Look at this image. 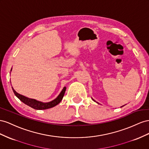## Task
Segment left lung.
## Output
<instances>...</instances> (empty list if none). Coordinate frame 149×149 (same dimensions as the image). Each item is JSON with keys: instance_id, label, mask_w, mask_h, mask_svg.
Segmentation results:
<instances>
[{"instance_id": "1", "label": "left lung", "mask_w": 149, "mask_h": 149, "mask_svg": "<svg viewBox=\"0 0 149 149\" xmlns=\"http://www.w3.org/2000/svg\"><path fill=\"white\" fill-rule=\"evenodd\" d=\"M93 101H95V100H93ZM124 105H123V106H124ZM123 106H122V107H123Z\"/></svg>"}]
</instances>
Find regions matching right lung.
<instances>
[{"label": "right lung", "mask_w": 149, "mask_h": 149, "mask_svg": "<svg viewBox=\"0 0 149 149\" xmlns=\"http://www.w3.org/2000/svg\"><path fill=\"white\" fill-rule=\"evenodd\" d=\"M12 90H13V92L14 93V94L15 95V96L25 104H26V105H29V107H31L34 109H36V110H45V109H47L49 108H52L61 102V100L63 99V95H64V93H65V92L66 90V87H63L62 92H61L60 94L58 95V96L56 99L50 102H47V103H43V102H41L37 101L35 99L27 98V97L20 95L17 92H16L13 88H12Z\"/></svg>", "instance_id": "obj_1"}]
</instances>
